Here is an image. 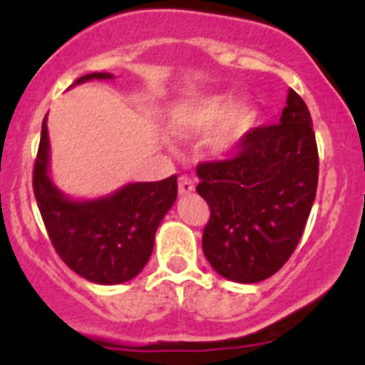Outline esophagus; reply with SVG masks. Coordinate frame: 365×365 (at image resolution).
<instances>
[{"label":"esophagus","mask_w":365,"mask_h":365,"mask_svg":"<svg viewBox=\"0 0 365 365\" xmlns=\"http://www.w3.org/2000/svg\"><path fill=\"white\" fill-rule=\"evenodd\" d=\"M195 190V185H193V179L188 175H180L179 177V193L180 195H188Z\"/></svg>","instance_id":"34e87169"}]
</instances>
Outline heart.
I'll list each match as a JSON object with an SVG mask.
<instances>
[{
  "label": "heart",
  "instance_id": "1",
  "mask_svg": "<svg viewBox=\"0 0 365 365\" xmlns=\"http://www.w3.org/2000/svg\"><path fill=\"white\" fill-rule=\"evenodd\" d=\"M232 100L225 96H206L186 104L173 115V128L180 135L205 133L217 125L228 114L227 121L222 123L215 133L214 144L219 151H230L240 146L241 140L250 133L256 124V113L250 108H237L235 111Z\"/></svg>",
  "mask_w": 365,
  "mask_h": 365
}]
</instances>
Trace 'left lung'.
I'll use <instances>...</instances> for the list:
<instances>
[{
    "instance_id": "1",
    "label": "left lung",
    "mask_w": 365,
    "mask_h": 365,
    "mask_svg": "<svg viewBox=\"0 0 365 365\" xmlns=\"http://www.w3.org/2000/svg\"><path fill=\"white\" fill-rule=\"evenodd\" d=\"M311 113L289 91L282 118L254 128L225 159L197 164V193L210 206L202 252L237 283L270 278L302 240L318 188Z\"/></svg>"
}]
</instances>
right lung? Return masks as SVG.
Here are the masks:
<instances>
[{"instance_id":"right-lung-1","label":"right lung","mask_w":365,"mask_h":365,"mask_svg":"<svg viewBox=\"0 0 365 365\" xmlns=\"http://www.w3.org/2000/svg\"><path fill=\"white\" fill-rule=\"evenodd\" d=\"M113 78L108 73L80 76L74 83ZM49 137L41 124L32 188L49 240L62 261L82 278L100 285L130 282L148 263L155 232L177 197V175L135 182L96 201H71L47 173Z\"/></svg>"}]
</instances>
